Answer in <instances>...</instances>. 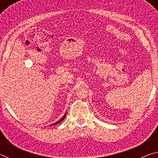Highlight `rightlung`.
I'll use <instances>...</instances> for the list:
<instances>
[{"label":"right lung","mask_w":158,"mask_h":158,"mask_svg":"<svg viewBox=\"0 0 158 158\" xmlns=\"http://www.w3.org/2000/svg\"><path fill=\"white\" fill-rule=\"evenodd\" d=\"M65 116H66V113L65 114V115H64V116L62 117V118H61L59 120V121H57L56 123H53V124H52V125H56V124H58V123H60V122H61V121H63V120H64V119H65Z\"/></svg>","instance_id":"1"}]
</instances>
